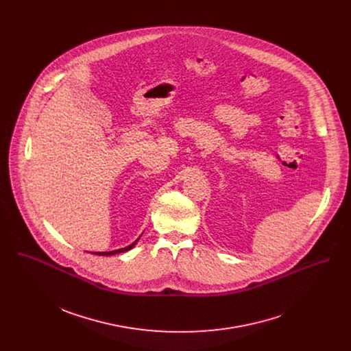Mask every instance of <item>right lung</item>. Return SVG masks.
<instances>
[{"label":"right lung","instance_id":"right-lung-1","mask_svg":"<svg viewBox=\"0 0 351 351\" xmlns=\"http://www.w3.org/2000/svg\"><path fill=\"white\" fill-rule=\"evenodd\" d=\"M136 242L138 241H135L132 245H130L128 247H124V249H120V250H114V251H106V252H93V254H96V255H114V254H119V252H124V251L131 250L135 245H136Z\"/></svg>","mask_w":351,"mask_h":351}]
</instances>
